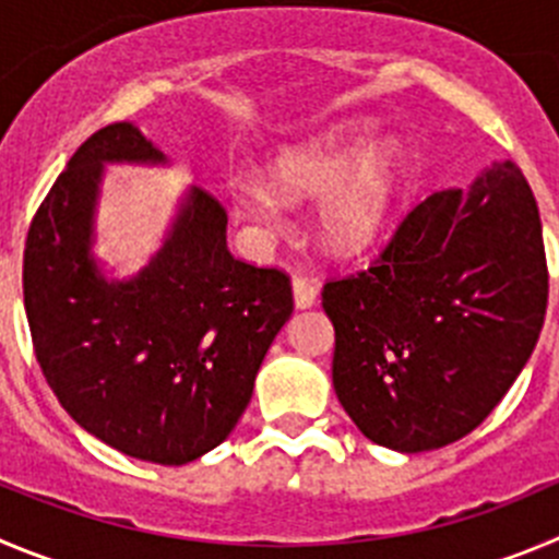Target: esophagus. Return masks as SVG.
<instances>
[{
  "instance_id": "34e87169",
  "label": "esophagus",
  "mask_w": 559,
  "mask_h": 559,
  "mask_svg": "<svg viewBox=\"0 0 559 559\" xmlns=\"http://www.w3.org/2000/svg\"><path fill=\"white\" fill-rule=\"evenodd\" d=\"M292 292H295L297 309H311V306L317 304V286L311 284L309 278H300V275H295V281H292Z\"/></svg>"
}]
</instances>
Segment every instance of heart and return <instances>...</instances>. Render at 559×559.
I'll return each mask as SVG.
<instances>
[{"label":"heart","instance_id":"1","mask_svg":"<svg viewBox=\"0 0 559 559\" xmlns=\"http://www.w3.org/2000/svg\"><path fill=\"white\" fill-rule=\"evenodd\" d=\"M403 179V154L394 143L369 145L367 129H336L284 151L267 168V185H237L231 206L259 239L281 231L284 201L320 198L314 212L317 242L338 255L367 250L380 237Z\"/></svg>","mask_w":559,"mask_h":559}]
</instances>
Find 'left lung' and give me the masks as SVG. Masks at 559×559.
Returning a JSON list of instances; mask_svg holds the SVG:
<instances>
[{
  "instance_id": "1",
  "label": "left lung",
  "mask_w": 559,
  "mask_h": 559,
  "mask_svg": "<svg viewBox=\"0 0 559 559\" xmlns=\"http://www.w3.org/2000/svg\"><path fill=\"white\" fill-rule=\"evenodd\" d=\"M546 297L538 203L513 162H493L411 209L367 270L322 286L338 403L389 450L452 444L530 361Z\"/></svg>"
}]
</instances>
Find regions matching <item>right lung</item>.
<instances>
[{"instance_id": "add662e5", "label": "right lung", "mask_w": 559, "mask_h": 559, "mask_svg": "<svg viewBox=\"0 0 559 559\" xmlns=\"http://www.w3.org/2000/svg\"><path fill=\"white\" fill-rule=\"evenodd\" d=\"M165 165L134 123L85 140L38 206L24 248V309L46 383L91 436L181 466L228 438L292 309L289 275L228 253L226 209L187 190L162 248L107 281L91 253L104 165Z\"/></svg>"}]
</instances>
